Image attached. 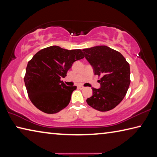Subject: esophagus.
I'll list each match as a JSON object with an SVG mask.
<instances>
[{"mask_svg": "<svg viewBox=\"0 0 157 157\" xmlns=\"http://www.w3.org/2000/svg\"><path fill=\"white\" fill-rule=\"evenodd\" d=\"M78 88L81 89V90H82V89L85 88V87L82 86V85H78Z\"/></svg>", "mask_w": 157, "mask_h": 157, "instance_id": "esophagus-1", "label": "esophagus"}]
</instances>
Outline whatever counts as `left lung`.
<instances>
[{"mask_svg": "<svg viewBox=\"0 0 157 157\" xmlns=\"http://www.w3.org/2000/svg\"><path fill=\"white\" fill-rule=\"evenodd\" d=\"M84 57L93 67L95 75L101 76L100 87H92L93 95L87 104L99 111H108L122 102L128 90L130 66L120 52L106 46L82 50Z\"/></svg>", "mask_w": 157, "mask_h": 157, "instance_id": "obj_1", "label": "left lung"}]
</instances>
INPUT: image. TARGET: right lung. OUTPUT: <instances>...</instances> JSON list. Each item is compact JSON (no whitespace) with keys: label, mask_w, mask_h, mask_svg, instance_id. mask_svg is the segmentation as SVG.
I'll use <instances>...</instances> for the list:
<instances>
[{"label":"right lung","mask_w":157,"mask_h":157,"mask_svg":"<svg viewBox=\"0 0 157 157\" xmlns=\"http://www.w3.org/2000/svg\"><path fill=\"white\" fill-rule=\"evenodd\" d=\"M84 58L80 49L52 46L41 50L28 62L25 84L31 102L40 111L53 114L68 105L76 86H67L66 76L74 62Z\"/></svg>","instance_id":"obj_1"}]
</instances>
